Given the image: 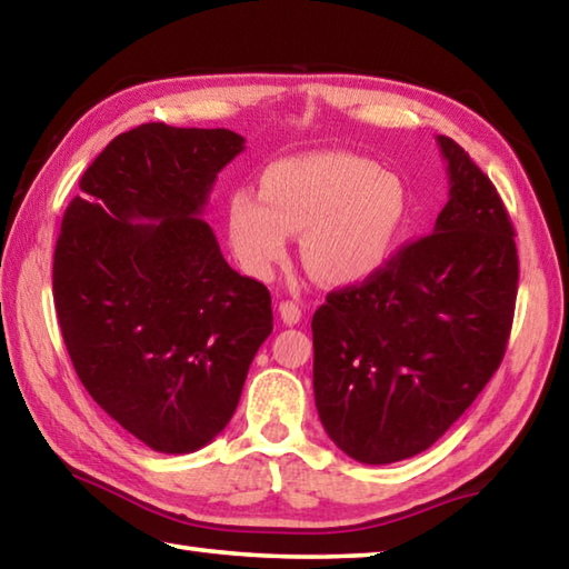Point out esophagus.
Returning <instances> with one entry per match:
<instances>
[{"label":"esophagus","mask_w":569,"mask_h":569,"mask_svg":"<svg viewBox=\"0 0 569 569\" xmlns=\"http://www.w3.org/2000/svg\"><path fill=\"white\" fill-rule=\"evenodd\" d=\"M278 313H281V320L286 326H296L303 316L301 308H298L293 301H283L281 306H278Z\"/></svg>","instance_id":"34e87169"}]
</instances>
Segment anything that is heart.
I'll return each mask as SVG.
<instances>
[{
  "mask_svg": "<svg viewBox=\"0 0 569 569\" xmlns=\"http://www.w3.org/2000/svg\"><path fill=\"white\" fill-rule=\"evenodd\" d=\"M406 183L380 171L373 159L320 151L273 161L261 177V196L236 191L226 226L246 273L271 278L303 233L301 253L318 281L348 288L368 283L392 261L406 233Z\"/></svg>",
  "mask_w": 569,
  "mask_h": 569,
  "instance_id": "obj_1",
  "label": "heart"
}]
</instances>
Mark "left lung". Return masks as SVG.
Wrapping results in <instances>:
<instances>
[{"mask_svg": "<svg viewBox=\"0 0 569 569\" xmlns=\"http://www.w3.org/2000/svg\"><path fill=\"white\" fill-rule=\"evenodd\" d=\"M448 203L368 283L313 316V392L328 438L358 462L428 450L488 386L508 346L518 249L492 181L438 137Z\"/></svg>", "mask_w": 569, "mask_h": 569, "instance_id": "obj_1", "label": "left lung"}]
</instances>
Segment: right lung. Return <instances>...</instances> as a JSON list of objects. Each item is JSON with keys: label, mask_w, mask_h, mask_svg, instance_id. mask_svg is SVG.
<instances>
[{"label": "right lung", "mask_w": 569, "mask_h": 569, "mask_svg": "<svg viewBox=\"0 0 569 569\" xmlns=\"http://www.w3.org/2000/svg\"><path fill=\"white\" fill-rule=\"evenodd\" d=\"M243 143L229 129L141 123L99 153L61 219L54 306L77 376L169 456L229 426L273 330L268 288L226 263L201 219Z\"/></svg>", "instance_id": "1"}]
</instances>
